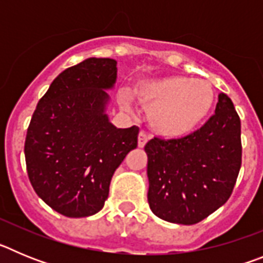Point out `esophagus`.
I'll list each match as a JSON object with an SVG mask.
<instances>
[{"label": "esophagus", "mask_w": 263, "mask_h": 263, "mask_svg": "<svg viewBox=\"0 0 263 263\" xmlns=\"http://www.w3.org/2000/svg\"><path fill=\"white\" fill-rule=\"evenodd\" d=\"M148 141V136L145 133V132H141L138 134V146L139 147H145V145Z\"/></svg>", "instance_id": "obj_1"}]
</instances>
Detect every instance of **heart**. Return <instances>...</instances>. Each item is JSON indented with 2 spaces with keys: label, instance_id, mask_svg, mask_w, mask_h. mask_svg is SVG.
<instances>
[{
  "label": "heart",
  "instance_id": "1",
  "mask_svg": "<svg viewBox=\"0 0 263 263\" xmlns=\"http://www.w3.org/2000/svg\"><path fill=\"white\" fill-rule=\"evenodd\" d=\"M133 93L148 110L153 129L171 138L192 133L208 117L216 99L208 81L176 75L138 81ZM122 104L127 106V99Z\"/></svg>",
  "mask_w": 263,
  "mask_h": 263
}]
</instances>
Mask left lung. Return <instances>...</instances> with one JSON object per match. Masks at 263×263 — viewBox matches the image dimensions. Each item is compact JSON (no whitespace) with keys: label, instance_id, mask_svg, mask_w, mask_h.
Listing matches in <instances>:
<instances>
[{"label":"left lung","instance_id":"obj_1","mask_svg":"<svg viewBox=\"0 0 263 263\" xmlns=\"http://www.w3.org/2000/svg\"><path fill=\"white\" fill-rule=\"evenodd\" d=\"M147 154V200L155 216L192 225L224 205L241 168V121L232 100L218 95L215 115L182 138L154 137Z\"/></svg>","mask_w":263,"mask_h":263}]
</instances>
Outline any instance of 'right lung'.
Segmentation results:
<instances>
[{"label":"right lung","instance_id":"right-lung-1","mask_svg":"<svg viewBox=\"0 0 263 263\" xmlns=\"http://www.w3.org/2000/svg\"><path fill=\"white\" fill-rule=\"evenodd\" d=\"M117 62L89 58L69 67L39 100L25 141L34 191L67 217L99 212L116 168L137 147L138 126L117 129L105 113Z\"/></svg>","mask_w":263,"mask_h":263}]
</instances>
